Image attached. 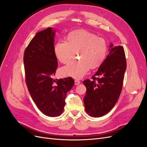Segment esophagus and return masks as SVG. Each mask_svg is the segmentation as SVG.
I'll list each match as a JSON object with an SVG mask.
<instances>
[{"label": "esophagus", "instance_id": "esophagus-1", "mask_svg": "<svg viewBox=\"0 0 147 147\" xmlns=\"http://www.w3.org/2000/svg\"><path fill=\"white\" fill-rule=\"evenodd\" d=\"M80 80H74V84H75L76 86H78V85L80 84Z\"/></svg>", "mask_w": 147, "mask_h": 147}]
</instances>
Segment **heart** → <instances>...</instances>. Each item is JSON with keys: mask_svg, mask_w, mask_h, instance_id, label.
Returning a JSON list of instances; mask_svg holds the SVG:
<instances>
[{"mask_svg": "<svg viewBox=\"0 0 147 147\" xmlns=\"http://www.w3.org/2000/svg\"><path fill=\"white\" fill-rule=\"evenodd\" d=\"M67 40L57 42L54 51L57 58L62 63H67L74 57L76 53L79 59L65 66L60 70L63 76L80 79L89 68L99 67L105 59L107 42L102 37L86 30H75L69 33Z\"/></svg>", "mask_w": 147, "mask_h": 147, "instance_id": "obj_1", "label": "heart"}]
</instances>
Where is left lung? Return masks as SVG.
<instances>
[{
	"label": "left lung",
	"mask_w": 147,
	"mask_h": 147,
	"mask_svg": "<svg viewBox=\"0 0 147 147\" xmlns=\"http://www.w3.org/2000/svg\"><path fill=\"white\" fill-rule=\"evenodd\" d=\"M108 55L92 80L83 82L87 88L84 98L89 115L99 117L110 112L117 103L121 92L126 61L123 48L111 43Z\"/></svg>",
	"instance_id": "8db88e82"
}]
</instances>
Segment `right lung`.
I'll list each match as a JSON object with an SVG mask.
<instances>
[{
	"label": "right lung",
	"mask_w": 147,
	"mask_h": 147,
	"mask_svg": "<svg viewBox=\"0 0 147 147\" xmlns=\"http://www.w3.org/2000/svg\"><path fill=\"white\" fill-rule=\"evenodd\" d=\"M55 33L53 27L38 32L24 55L28 90L38 109L48 117L61 115L67 93L74 84L71 78H53L58 67L54 51Z\"/></svg>",
	"instance_id": "1"
}]
</instances>
